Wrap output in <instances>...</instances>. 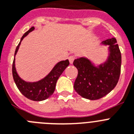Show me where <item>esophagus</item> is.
Masks as SVG:
<instances>
[{"label":"esophagus","instance_id":"obj_1","mask_svg":"<svg viewBox=\"0 0 134 134\" xmlns=\"http://www.w3.org/2000/svg\"><path fill=\"white\" fill-rule=\"evenodd\" d=\"M69 63H70L71 64L73 63V62H74V59H75V56H74V55H71V56H69Z\"/></svg>","mask_w":134,"mask_h":134}]
</instances>
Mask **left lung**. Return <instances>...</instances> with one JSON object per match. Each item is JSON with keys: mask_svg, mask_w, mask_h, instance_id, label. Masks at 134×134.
I'll return each instance as SVG.
<instances>
[{"mask_svg": "<svg viewBox=\"0 0 134 134\" xmlns=\"http://www.w3.org/2000/svg\"><path fill=\"white\" fill-rule=\"evenodd\" d=\"M115 38L106 39L102 43L109 46L108 58L98 67L85 58H77L74 65L78 74L74 89L84 98L96 100L108 94L117 84L121 67V54Z\"/></svg>", "mask_w": 134, "mask_h": 134, "instance_id": "left-lung-1", "label": "left lung"}]
</instances>
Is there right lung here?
Listing matches in <instances>:
<instances>
[{
	"instance_id": "add662e5",
	"label": "right lung",
	"mask_w": 134,
	"mask_h": 134,
	"mask_svg": "<svg viewBox=\"0 0 134 134\" xmlns=\"http://www.w3.org/2000/svg\"><path fill=\"white\" fill-rule=\"evenodd\" d=\"M34 29V27H31L29 31L24 34V35L21 38L20 42L19 43V44L18 45L15 49V56L18 50L22 39ZM69 65V62L68 60H62L55 65L50 74L43 79L36 82H27L21 79L17 74L15 67V58H14L13 65H12V74H13V80L17 87L22 95L29 99L39 102V101H43V100L48 99L49 97L53 94L58 77H60L65 68Z\"/></svg>"
}]
</instances>
